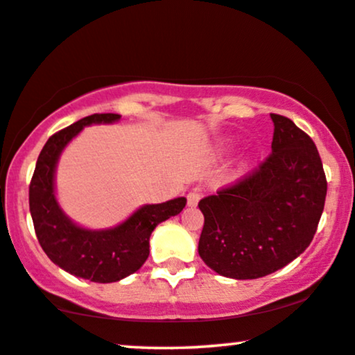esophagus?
<instances>
[{"mask_svg": "<svg viewBox=\"0 0 355 355\" xmlns=\"http://www.w3.org/2000/svg\"><path fill=\"white\" fill-rule=\"evenodd\" d=\"M200 200H201V193L198 190H193V191L188 193V196H187L188 206H196L198 201H200Z\"/></svg>", "mask_w": 355, "mask_h": 355, "instance_id": "esophagus-1", "label": "esophagus"}]
</instances>
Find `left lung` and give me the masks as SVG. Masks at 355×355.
Masks as SVG:
<instances>
[{
    "label": "left lung",
    "instance_id": "obj_1",
    "mask_svg": "<svg viewBox=\"0 0 355 355\" xmlns=\"http://www.w3.org/2000/svg\"><path fill=\"white\" fill-rule=\"evenodd\" d=\"M271 153L252 173L198 202L205 225L198 253L217 274L258 279L309 247L324 207L326 175L311 138L271 113Z\"/></svg>",
    "mask_w": 355,
    "mask_h": 355
}]
</instances>
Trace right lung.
I'll use <instances>...</instances> for the list:
<instances>
[{"label": "right lung", "mask_w": 355, "mask_h": 355, "mask_svg": "<svg viewBox=\"0 0 355 355\" xmlns=\"http://www.w3.org/2000/svg\"><path fill=\"white\" fill-rule=\"evenodd\" d=\"M118 113H94L50 136L37 159L29 187V206L40 247L66 272L92 282H116L143 266L149 257V237L160 222L180 214L185 198L146 205L123 224L107 230L76 225L55 198V167L61 150L92 123H113Z\"/></svg>", "instance_id": "obj_1"}]
</instances>
